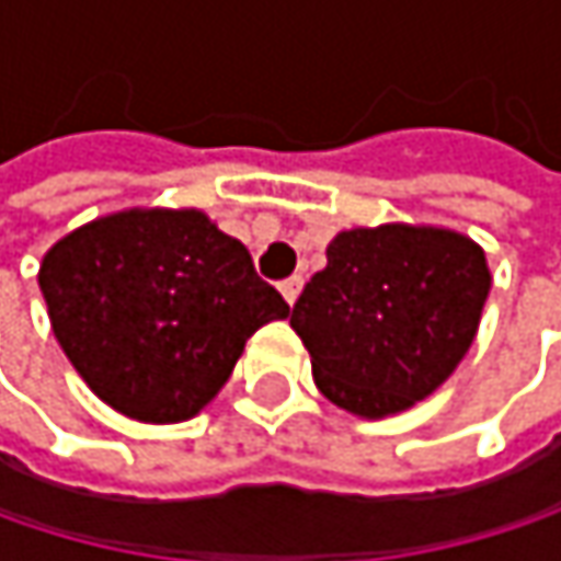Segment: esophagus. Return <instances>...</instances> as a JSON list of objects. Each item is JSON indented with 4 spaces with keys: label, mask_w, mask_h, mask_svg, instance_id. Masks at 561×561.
Instances as JSON below:
<instances>
[{
    "label": "esophagus",
    "mask_w": 561,
    "mask_h": 561,
    "mask_svg": "<svg viewBox=\"0 0 561 561\" xmlns=\"http://www.w3.org/2000/svg\"><path fill=\"white\" fill-rule=\"evenodd\" d=\"M282 298L288 301V305H295L298 301V291H301V276H291V279H285L279 285Z\"/></svg>",
    "instance_id": "1"
}]
</instances>
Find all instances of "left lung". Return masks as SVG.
Returning <instances> with one entry per match:
<instances>
[{"label":"left lung","mask_w":561,"mask_h":561,"mask_svg":"<svg viewBox=\"0 0 561 561\" xmlns=\"http://www.w3.org/2000/svg\"><path fill=\"white\" fill-rule=\"evenodd\" d=\"M491 291L484 250L448 227H351L291 308L311 377L357 419H387L465 360Z\"/></svg>","instance_id":"1"}]
</instances>
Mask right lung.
Masks as SVG:
<instances>
[{
	"label": "right lung",
	"mask_w": 561,
	"mask_h": 561,
	"mask_svg": "<svg viewBox=\"0 0 561 561\" xmlns=\"http://www.w3.org/2000/svg\"><path fill=\"white\" fill-rule=\"evenodd\" d=\"M38 285L83 383L149 425L194 419L224 390L247 341L288 318L250 250L197 207L96 217L42 256Z\"/></svg>",
	"instance_id": "obj_1"
}]
</instances>
